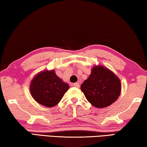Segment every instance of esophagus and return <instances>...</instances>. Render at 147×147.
Listing matches in <instances>:
<instances>
[{"mask_svg":"<svg viewBox=\"0 0 147 147\" xmlns=\"http://www.w3.org/2000/svg\"><path fill=\"white\" fill-rule=\"evenodd\" d=\"M73 86H74V87H76V88H80V84H79V83H75V84H74V85Z\"/></svg>","mask_w":147,"mask_h":147,"instance_id":"34e87169","label":"esophagus"}]
</instances>
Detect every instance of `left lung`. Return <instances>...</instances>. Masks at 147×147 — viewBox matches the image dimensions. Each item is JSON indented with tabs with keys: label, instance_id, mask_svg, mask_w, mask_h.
<instances>
[{
	"label": "left lung",
	"instance_id": "1",
	"mask_svg": "<svg viewBox=\"0 0 147 147\" xmlns=\"http://www.w3.org/2000/svg\"><path fill=\"white\" fill-rule=\"evenodd\" d=\"M120 80L109 69L94 66L88 80L81 85V90L88 101L97 108L106 107L114 103L119 96Z\"/></svg>",
	"mask_w": 147,
	"mask_h": 147
}]
</instances>
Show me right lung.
<instances>
[{
  "label": "right lung",
  "instance_id": "right-lung-1",
  "mask_svg": "<svg viewBox=\"0 0 147 147\" xmlns=\"http://www.w3.org/2000/svg\"><path fill=\"white\" fill-rule=\"evenodd\" d=\"M30 93L38 103L48 107L56 105L68 90L69 86L56 76L54 70L43 71L33 79Z\"/></svg>",
  "mask_w": 147,
  "mask_h": 147
}]
</instances>
